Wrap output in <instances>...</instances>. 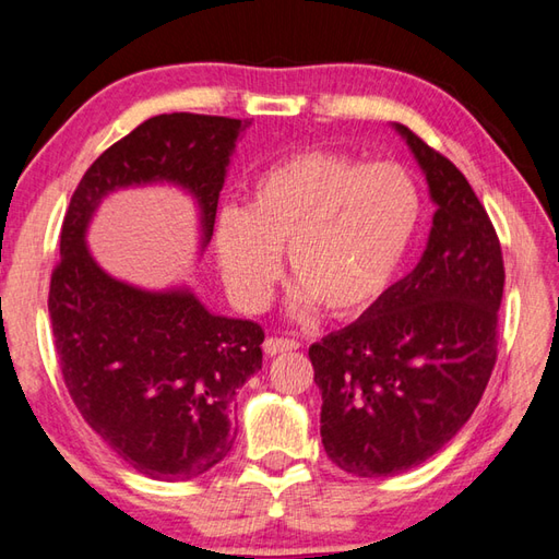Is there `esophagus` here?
Returning <instances> with one entry per match:
<instances>
[{
  "label": "esophagus",
  "instance_id": "34e87169",
  "mask_svg": "<svg viewBox=\"0 0 559 559\" xmlns=\"http://www.w3.org/2000/svg\"><path fill=\"white\" fill-rule=\"evenodd\" d=\"M300 343L293 341V338H276L271 336L264 341V353L269 355V358H273V355H281V353H290V350H298Z\"/></svg>",
  "mask_w": 559,
  "mask_h": 559
}]
</instances>
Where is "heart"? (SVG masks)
I'll return each mask as SVG.
<instances>
[{"instance_id": "b5f03b06", "label": "heart", "mask_w": 559, "mask_h": 559, "mask_svg": "<svg viewBox=\"0 0 559 559\" xmlns=\"http://www.w3.org/2000/svg\"><path fill=\"white\" fill-rule=\"evenodd\" d=\"M423 216L420 189L394 163L302 151L261 170L242 211L225 209L213 233L230 293L264 307L288 249L295 302L353 317L399 276Z\"/></svg>"}]
</instances>
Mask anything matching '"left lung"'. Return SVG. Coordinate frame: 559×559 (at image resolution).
<instances>
[{"instance_id": "obj_1", "label": "left lung", "mask_w": 559, "mask_h": 559, "mask_svg": "<svg viewBox=\"0 0 559 559\" xmlns=\"http://www.w3.org/2000/svg\"><path fill=\"white\" fill-rule=\"evenodd\" d=\"M391 127L437 206L425 252L358 322L310 348L322 444L360 478L418 466L466 425L497 360L504 290L500 240L466 177L408 127Z\"/></svg>"}]
</instances>
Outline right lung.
<instances>
[{
	"mask_svg": "<svg viewBox=\"0 0 559 559\" xmlns=\"http://www.w3.org/2000/svg\"><path fill=\"white\" fill-rule=\"evenodd\" d=\"M249 124L151 117L91 165L64 216L47 300L64 384L83 420L153 480H192L228 456L235 391L261 370L264 331L213 314L189 286L148 290L115 278L91 254L88 225L120 189L170 185L194 199L201 257Z\"/></svg>",
	"mask_w": 559,
	"mask_h": 559,
	"instance_id": "right-lung-1",
	"label": "right lung"
}]
</instances>
